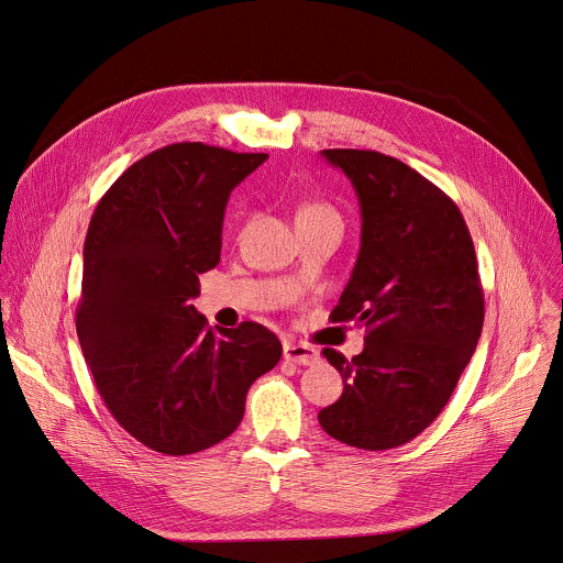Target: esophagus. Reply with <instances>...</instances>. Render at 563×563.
<instances>
[{
  "instance_id": "1",
  "label": "esophagus",
  "mask_w": 563,
  "mask_h": 563,
  "mask_svg": "<svg viewBox=\"0 0 563 563\" xmlns=\"http://www.w3.org/2000/svg\"><path fill=\"white\" fill-rule=\"evenodd\" d=\"M283 355L287 362H296L300 366H313L320 360V353L313 346L296 344V342H285Z\"/></svg>"
}]
</instances>
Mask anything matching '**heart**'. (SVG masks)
Listing matches in <instances>:
<instances>
[{"label":"heart","instance_id":"heart-1","mask_svg":"<svg viewBox=\"0 0 563 563\" xmlns=\"http://www.w3.org/2000/svg\"><path fill=\"white\" fill-rule=\"evenodd\" d=\"M302 217H338L335 210L324 201H307L298 210V219Z\"/></svg>","mask_w":563,"mask_h":563}]
</instances>
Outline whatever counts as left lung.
<instances>
[{"mask_svg":"<svg viewBox=\"0 0 563 563\" xmlns=\"http://www.w3.org/2000/svg\"><path fill=\"white\" fill-rule=\"evenodd\" d=\"M362 208V247L333 322L366 327L364 351L324 357L344 379L322 430L382 452L419 437L450 401L485 322L476 250L459 206L379 151L327 148Z\"/></svg>","mask_w":563,"mask_h":563,"instance_id":"1","label":"left lung"}]
</instances>
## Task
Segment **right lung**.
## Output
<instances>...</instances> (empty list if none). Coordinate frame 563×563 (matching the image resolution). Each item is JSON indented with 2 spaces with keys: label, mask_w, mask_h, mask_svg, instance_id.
<instances>
[{
  "label": "right lung",
  "mask_w": 563,
  "mask_h": 563,
  "mask_svg": "<svg viewBox=\"0 0 563 563\" xmlns=\"http://www.w3.org/2000/svg\"><path fill=\"white\" fill-rule=\"evenodd\" d=\"M265 159L168 144L131 164L91 214L78 342L113 419L153 452L186 456L228 439L250 386L283 355L263 324L212 329L190 305L221 258L230 192Z\"/></svg>",
  "instance_id": "obj_1"
}]
</instances>
